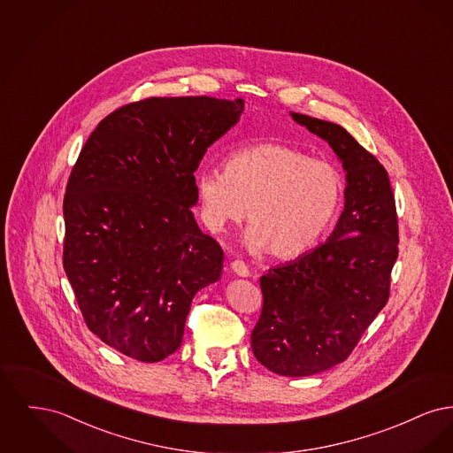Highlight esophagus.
<instances>
[{"instance_id": "esophagus-1", "label": "esophagus", "mask_w": 453, "mask_h": 453, "mask_svg": "<svg viewBox=\"0 0 453 453\" xmlns=\"http://www.w3.org/2000/svg\"><path fill=\"white\" fill-rule=\"evenodd\" d=\"M231 270L236 273L237 277H250V270L244 265V261H241V259H236V261L231 263Z\"/></svg>"}]
</instances>
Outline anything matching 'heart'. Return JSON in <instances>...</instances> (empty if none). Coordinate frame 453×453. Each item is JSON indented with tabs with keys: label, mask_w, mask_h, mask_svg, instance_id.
Segmentation results:
<instances>
[{
	"label": "heart",
	"mask_w": 453,
	"mask_h": 453,
	"mask_svg": "<svg viewBox=\"0 0 453 453\" xmlns=\"http://www.w3.org/2000/svg\"><path fill=\"white\" fill-rule=\"evenodd\" d=\"M202 216L224 231L248 214L244 242L251 251L296 258L309 251L340 211L345 181L323 159L280 142H261L231 152L224 172L203 170L195 178Z\"/></svg>",
	"instance_id": "heart-1"
}]
</instances>
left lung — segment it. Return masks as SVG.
<instances>
[{
    "label": "left lung",
    "mask_w": 453,
    "mask_h": 453,
    "mask_svg": "<svg viewBox=\"0 0 453 453\" xmlns=\"http://www.w3.org/2000/svg\"><path fill=\"white\" fill-rule=\"evenodd\" d=\"M290 115L343 163L345 209L324 244L259 279L263 307L251 348L268 370L307 377L345 362L388 303L399 233L388 174L377 157L338 124Z\"/></svg>",
    "instance_id": "left-lung-1"
}]
</instances>
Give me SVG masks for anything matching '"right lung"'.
I'll return each instance as SVG.
<instances>
[{"instance_id":"add662e5","label":"right lung","mask_w":453,"mask_h":453,"mask_svg":"<svg viewBox=\"0 0 453 453\" xmlns=\"http://www.w3.org/2000/svg\"><path fill=\"white\" fill-rule=\"evenodd\" d=\"M244 102L148 98L111 111L71 172L65 272L88 329L154 364L183 340L195 294L220 279L224 253L192 207L203 154L239 122Z\"/></svg>"}]
</instances>
